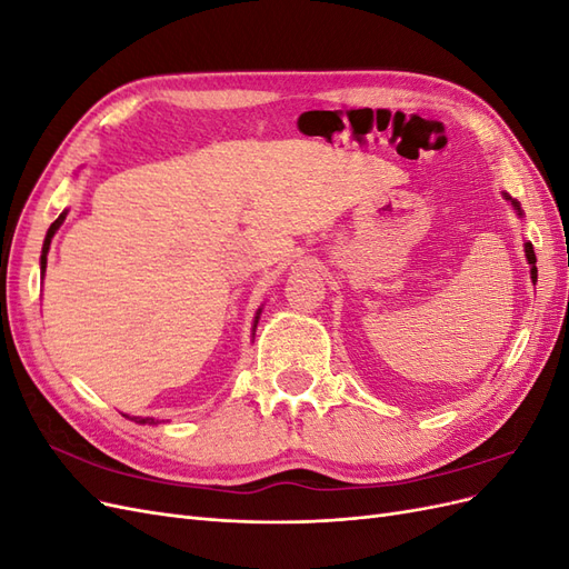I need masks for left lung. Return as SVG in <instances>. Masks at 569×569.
Returning <instances> with one entry per match:
<instances>
[{"instance_id":"left-lung-1","label":"left lung","mask_w":569,"mask_h":569,"mask_svg":"<svg viewBox=\"0 0 569 569\" xmlns=\"http://www.w3.org/2000/svg\"><path fill=\"white\" fill-rule=\"evenodd\" d=\"M512 206H515V211H518V216H522V209H520V203H518V199H512V197H508V194H503ZM525 256H527V261H529V266H531V282L537 284V253H533V247L527 242L525 244Z\"/></svg>"}]
</instances>
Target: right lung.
Wrapping results in <instances>:
<instances>
[{"label":"right lung","instance_id":"1","mask_svg":"<svg viewBox=\"0 0 569 569\" xmlns=\"http://www.w3.org/2000/svg\"><path fill=\"white\" fill-rule=\"evenodd\" d=\"M66 220V211L51 222L49 226V230H47V237H44V244H42V256H40V270H42V274H44V268H47V253H49V244H51V237H54V232L61 228V222ZM258 316H261V308H258V313H256V320H253V327H256V322H258ZM130 420H134V422H140V425H153V418H130Z\"/></svg>","mask_w":569,"mask_h":569}]
</instances>
